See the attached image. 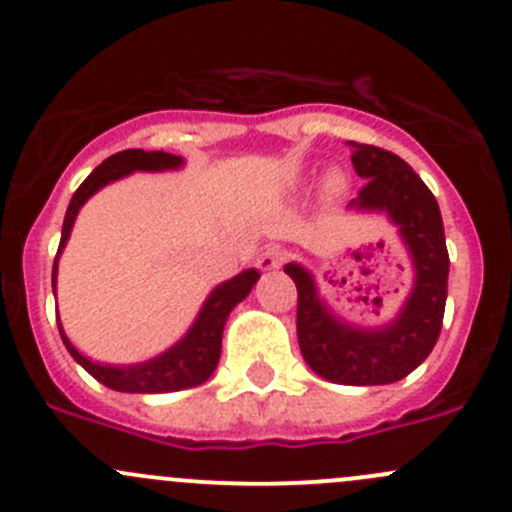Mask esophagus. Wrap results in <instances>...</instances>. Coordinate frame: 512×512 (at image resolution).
Segmentation results:
<instances>
[{
	"instance_id": "obj_1",
	"label": "esophagus",
	"mask_w": 512,
	"mask_h": 512,
	"mask_svg": "<svg viewBox=\"0 0 512 512\" xmlns=\"http://www.w3.org/2000/svg\"><path fill=\"white\" fill-rule=\"evenodd\" d=\"M287 260V252L280 247H267L260 257H257V267L260 270H280Z\"/></svg>"
}]
</instances>
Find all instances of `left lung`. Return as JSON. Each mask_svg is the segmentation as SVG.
Listing matches in <instances>:
<instances>
[{
    "mask_svg": "<svg viewBox=\"0 0 512 512\" xmlns=\"http://www.w3.org/2000/svg\"><path fill=\"white\" fill-rule=\"evenodd\" d=\"M352 146L354 170L366 180L352 205L384 210L414 257L416 282L399 317L381 329H356L329 314L312 275L289 262L297 285V339L304 361L334 384L376 386L404 379L431 354L441 334L448 294V250L441 210L428 185L396 153Z\"/></svg>",
    "mask_w": 512,
    "mask_h": 512,
    "instance_id": "8db88e82",
    "label": "left lung"
}]
</instances>
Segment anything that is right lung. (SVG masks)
Instances as JSON below:
<instances>
[{
	"label": "right lung",
	"instance_id": "obj_1",
	"mask_svg": "<svg viewBox=\"0 0 512 512\" xmlns=\"http://www.w3.org/2000/svg\"><path fill=\"white\" fill-rule=\"evenodd\" d=\"M183 163V158L173 156V153L163 151H141V148H128V151L113 153L111 158L103 160L101 165L79 185V190L71 198L69 210H66L64 227H61V242L59 250H56V260H59L61 250H64L66 240H69V232L74 227L76 215H79L81 205L96 193L98 188L108 185L111 180L123 178V175L133 173V170H168L178 168ZM56 260H54V272H51V285L56 292ZM260 280V272L257 270H245L237 277L227 280L225 285L215 287V292L210 294L208 302L200 309L198 319L190 327V332L175 344L173 349H168L165 354L156 356L151 361H143V364L133 366H103L96 361H89L84 354H79L74 349V344L66 339L64 329L59 324V334L64 339L69 354L94 376L96 381H101L103 386L113 391H126V394H163V391H180L190 389V386H198L203 381H208V376L213 374L215 366L220 361V344H223V329L227 322V314L235 309L237 302L250 294V289L255 287V282ZM59 322V319H56Z\"/></svg>",
	"mask_w": 512,
	"mask_h": 512
}]
</instances>
